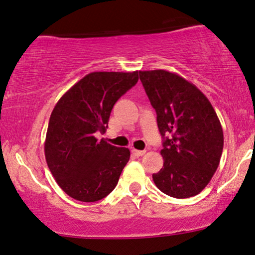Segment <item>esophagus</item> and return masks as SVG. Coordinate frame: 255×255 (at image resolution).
I'll list each match as a JSON object with an SVG mask.
<instances>
[{"label":"esophagus","instance_id":"34e87169","mask_svg":"<svg viewBox=\"0 0 255 255\" xmlns=\"http://www.w3.org/2000/svg\"><path fill=\"white\" fill-rule=\"evenodd\" d=\"M131 153H133L135 157H141V155H143L146 153V151H140V149H135V148H131Z\"/></svg>","mask_w":255,"mask_h":255}]
</instances>
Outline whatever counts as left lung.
<instances>
[{
  "label": "left lung",
  "mask_w": 255,
  "mask_h": 255,
  "mask_svg": "<svg viewBox=\"0 0 255 255\" xmlns=\"http://www.w3.org/2000/svg\"><path fill=\"white\" fill-rule=\"evenodd\" d=\"M139 75L164 137V165L153 173V182L171 197L198 195L222 155L223 130L216 112L196 85L177 73L152 70Z\"/></svg>",
  "instance_id": "8db88e82"
}]
</instances>
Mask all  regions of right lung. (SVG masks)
Listing matches in <instances>:
<instances>
[{
  "label": "right lung",
  "mask_w": 255,
  "mask_h": 255,
  "mask_svg": "<svg viewBox=\"0 0 255 255\" xmlns=\"http://www.w3.org/2000/svg\"><path fill=\"white\" fill-rule=\"evenodd\" d=\"M139 79L134 72H91L58 101L45 140V158L65 194L81 202H96L115 189L129 160L126 147L95 137L108 127L113 107Z\"/></svg>",
  "instance_id": "right-lung-1"
}]
</instances>
